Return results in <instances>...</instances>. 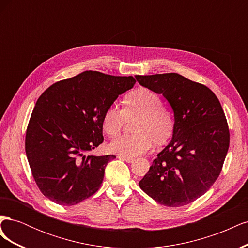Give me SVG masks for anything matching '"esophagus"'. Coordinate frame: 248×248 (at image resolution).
Segmentation results:
<instances>
[{"mask_svg":"<svg viewBox=\"0 0 248 248\" xmlns=\"http://www.w3.org/2000/svg\"><path fill=\"white\" fill-rule=\"evenodd\" d=\"M119 158L122 159V160H125L126 162H129V163L134 161V159H133V158H130V157H124V156H121V155H119Z\"/></svg>","mask_w":248,"mask_h":248,"instance_id":"1","label":"esophagus"}]
</instances>
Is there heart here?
<instances>
[{"mask_svg":"<svg viewBox=\"0 0 248 248\" xmlns=\"http://www.w3.org/2000/svg\"><path fill=\"white\" fill-rule=\"evenodd\" d=\"M123 109L108 107L103 114L102 127L109 137L122 131L127 119L140 116L134 125L138 133L123 136L112 140L109 151L124 157H138L151 150L155 141L163 142L174 130V117L162 106L161 96L152 90L140 87L127 93L123 98Z\"/></svg>","mask_w":248,"mask_h":248,"instance_id":"b5f03b06","label":"heart"}]
</instances>
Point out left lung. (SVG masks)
Instances as JSON below:
<instances>
[{"instance_id": "8db88e82", "label": "left lung", "mask_w": 248, "mask_h": 248, "mask_svg": "<svg viewBox=\"0 0 248 248\" xmlns=\"http://www.w3.org/2000/svg\"><path fill=\"white\" fill-rule=\"evenodd\" d=\"M174 110L172 139L153 160L140 187L159 204L181 207L206 193L218 178L230 146L221 104L205 85L178 73L136 76Z\"/></svg>"}]
</instances>
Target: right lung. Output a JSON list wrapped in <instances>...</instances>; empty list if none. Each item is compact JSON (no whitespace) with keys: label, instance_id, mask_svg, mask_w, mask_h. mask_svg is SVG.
Listing matches in <instances>:
<instances>
[{"label":"right lung","instance_id":"right-lung-1","mask_svg":"<svg viewBox=\"0 0 248 248\" xmlns=\"http://www.w3.org/2000/svg\"><path fill=\"white\" fill-rule=\"evenodd\" d=\"M132 77L85 71L55 82L37 100L26 132V154L35 182L48 200L78 204L99 189L115 155L90 152L103 141L102 118Z\"/></svg>","mask_w":248,"mask_h":248}]
</instances>
